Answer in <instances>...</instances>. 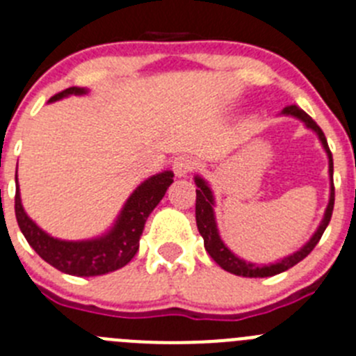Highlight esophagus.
I'll list each match as a JSON object with an SVG mask.
<instances>
[{"mask_svg": "<svg viewBox=\"0 0 356 356\" xmlns=\"http://www.w3.org/2000/svg\"><path fill=\"white\" fill-rule=\"evenodd\" d=\"M195 168V161L188 155H178L175 156L172 161V171H175L176 176H187L192 169Z\"/></svg>", "mask_w": 356, "mask_h": 356, "instance_id": "obj_1", "label": "esophagus"}]
</instances>
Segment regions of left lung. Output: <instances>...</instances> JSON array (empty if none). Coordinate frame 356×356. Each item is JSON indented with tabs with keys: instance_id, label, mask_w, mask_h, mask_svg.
I'll return each instance as SVG.
<instances>
[{
	"instance_id": "8db88e82",
	"label": "left lung",
	"mask_w": 356,
	"mask_h": 356,
	"mask_svg": "<svg viewBox=\"0 0 356 356\" xmlns=\"http://www.w3.org/2000/svg\"><path fill=\"white\" fill-rule=\"evenodd\" d=\"M282 113L296 116V118L302 120V122H304L309 129H312L316 134H318L319 141H321L323 148H325V152H327V155H328V172H330V201H328L327 211H325V217H323L318 231L312 234L311 240H309V242L305 243L302 249L296 250V252L291 254V256L284 257V259L277 261V263H273V265L261 266V265H256V263H247V261L240 259V257L234 256V254L231 252L226 245H224V242L220 240V236H218L217 224H215L213 195H211L210 187L204 184L203 178L195 176V185H197V188H195V222H197V229H200L201 236H203V240H204V249H207V252L210 254L211 259H213L215 263L220 266V268H224L226 272H229V273H234V275L272 277V275H277V273H280V272H286V270L291 268V266H295L296 263H300V261L304 259V257H307L309 254L312 252V249L318 245V242L321 240L323 233H325V229H327L328 222H330L332 211H334V201H335L334 159H332V152H330V148H328V143H327V138H325V134H323V130L319 129L318 123H316L314 120H312L311 116L305 113V111L300 109L298 106L284 107V111H282Z\"/></svg>"
}]
</instances>
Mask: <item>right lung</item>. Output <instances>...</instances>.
<instances>
[{
  "label": "right lung",
  "instance_id": "add662e5",
  "mask_svg": "<svg viewBox=\"0 0 356 356\" xmlns=\"http://www.w3.org/2000/svg\"><path fill=\"white\" fill-rule=\"evenodd\" d=\"M84 88L72 86L51 97L49 102L67 95H83ZM172 172L164 171L139 185L123 207L113 229L97 240L88 242H63L49 236L26 215L21 204L19 185L15 188V218L28 243L35 252L60 272L77 277H93L122 268L136 256L139 238L145 229L146 218L161 203L165 191L172 184Z\"/></svg>",
  "mask_w": 356,
  "mask_h": 356
}]
</instances>
